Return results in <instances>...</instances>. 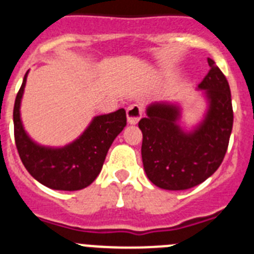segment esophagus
<instances>
[{"mask_svg":"<svg viewBox=\"0 0 254 254\" xmlns=\"http://www.w3.org/2000/svg\"><path fill=\"white\" fill-rule=\"evenodd\" d=\"M143 115V107L140 105H130L127 110V123L130 125L138 124V121L140 120Z\"/></svg>","mask_w":254,"mask_h":254,"instance_id":"1","label":"esophagus"}]
</instances>
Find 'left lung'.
Returning <instances> with one entry per match:
<instances>
[{
    "label": "left lung",
    "instance_id": "1",
    "mask_svg": "<svg viewBox=\"0 0 254 254\" xmlns=\"http://www.w3.org/2000/svg\"><path fill=\"white\" fill-rule=\"evenodd\" d=\"M197 89L207 109L202 120L187 130L178 102L148 105L139 121L143 133L142 160L148 179L166 190H185L203 183L221 165L233 129V106L229 83L215 61Z\"/></svg>",
    "mask_w": 254,
    "mask_h": 254
}]
</instances>
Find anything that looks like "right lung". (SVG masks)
Instances as JSON below:
<instances>
[{
	"label": "right lung",
	"instance_id": "obj_1",
	"mask_svg": "<svg viewBox=\"0 0 254 254\" xmlns=\"http://www.w3.org/2000/svg\"><path fill=\"white\" fill-rule=\"evenodd\" d=\"M26 71L14 106L15 143L21 162L37 182L55 190H79L96 180L115 138L127 125L124 109L92 119L87 129L64 147H48L33 140L24 129L20 106Z\"/></svg>",
	"mask_w": 254,
	"mask_h": 254
}]
</instances>
